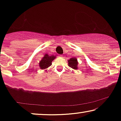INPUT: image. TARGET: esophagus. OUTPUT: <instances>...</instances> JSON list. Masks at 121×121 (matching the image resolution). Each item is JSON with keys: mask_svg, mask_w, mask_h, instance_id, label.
<instances>
[{"mask_svg": "<svg viewBox=\"0 0 121 121\" xmlns=\"http://www.w3.org/2000/svg\"><path fill=\"white\" fill-rule=\"evenodd\" d=\"M59 57H61V58H63V56L62 55H59Z\"/></svg>", "mask_w": 121, "mask_h": 121, "instance_id": "obj_1", "label": "esophagus"}]
</instances>
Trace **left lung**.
I'll list each match as a JSON object with an SVG mask.
<instances>
[{
  "label": "left lung",
  "instance_id": "obj_1",
  "mask_svg": "<svg viewBox=\"0 0 121 121\" xmlns=\"http://www.w3.org/2000/svg\"><path fill=\"white\" fill-rule=\"evenodd\" d=\"M68 62L69 67L72 68V69H75V70L78 69V62L77 59L76 58H71L69 60H68Z\"/></svg>",
  "mask_w": 121,
  "mask_h": 121
}]
</instances>
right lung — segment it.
<instances>
[{
	"label": "right lung",
	"mask_w": 121,
	"mask_h": 121,
	"mask_svg": "<svg viewBox=\"0 0 121 121\" xmlns=\"http://www.w3.org/2000/svg\"><path fill=\"white\" fill-rule=\"evenodd\" d=\"M56 58L54 56H48L46 54L39 63V66L41 69H45L52 65V62Z\"/></svg>",
	"instance_id": "right-lung-1"
}]
</instances>
